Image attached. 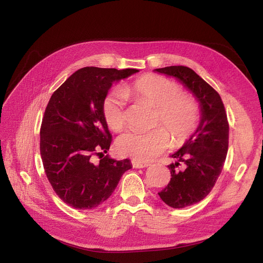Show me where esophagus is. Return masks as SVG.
Here are the masks:
<instances>
[{
    "label": "esophagus",
    "mask_w": 263,
    "mask_h": 263,
    "mask_svg": "<svg viewBox=\"0 0 263 263\" xmlns=\"http://www.w3.org/2000/svg\"><path fill=\"white\" fill-rule=\"evenodd\" d=\"M132 165H133V168L140 169V168H146V166H148L149 164L148 163H142V162H139V161H136V160H132Z\"/></svg>",
    "instance_id": "obj_1"
}]
</instances>
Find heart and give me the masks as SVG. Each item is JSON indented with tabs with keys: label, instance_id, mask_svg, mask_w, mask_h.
Returning <instances> with one entry per match:
<instances>
[{
	"label": "heart",
	"instance_id": "heart-1",
	"mask_svg": "<svg viewBox=\"0 0 263 263\" xmlns=\"http://www.w3.org/2000/svg\"><path fill=\"white\" fill-rule=\"evenodd\" d=\"M124 93L136 102L156 106L155 129L147 133L127 132L116 140L117 153L139 162L153 160L169 147L182 146L193 136L201 123L200 103L192 94L183 92L176 81L159 74H144L124 86ZM103 116L108 128L122 132L127 123L126 100L118 91L109 92L103 100Z\"/></svg>",
	"mask_w": 263,
	"mask_h": 263
}]
</instances>
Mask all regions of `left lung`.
Masks as SVG:
<instances>
[{
  "mask_svg": "<svg viewBox=\"0 0 263 263\" xmlns=\"http://www.w3.org/2000/svg\"><path fill=\"white\" fill-rule=\"evenodd\" d=\"M156 71L179 79L201 104L200 126L184 146L172 155L177 162L168 165L171 180L158 193L166 205L183 209L202 201L213 190L226 160L229 124L218 92L192 69L171 66ZM181 165L183 170L179 169Z\"/></svg>",
  "mask_w": 263,
  "mask_h": 263,
  "instance_id": "1",
  "label": "left lung"
}]
</instances>
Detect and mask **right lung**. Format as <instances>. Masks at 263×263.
Returning <instances> with one entry per match:
<instances>
[{
  "label": "right lung",
  "mask_w": 263,
  "mask_h": 263,
  "mask_svg": "<svg viewBox=\"0 0 263 263\" xmlns=\"http://www.w3.org/2000/svg\"><path fill=\"white\" fill-rule=\"evenodd\" d=\"M136 72L137 69L85 67L52 93L41 127V156L47 179L67 205L98 208L132 169L128 159L101 158L112 142L102 104L114 81ZM95 155L101 158L99 164L93 163Z\"/></svg>",
  "instance_id": "obj_1"
}]
</instances>
